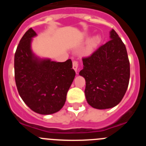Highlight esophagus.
Instances as JSON below:
<instances>
[{"label":"esophagus","instance_id":"obj_1","mask_svg":"<svg viewBox=\"0 0 146 146\" xmlns=\"http://www.w3.org/2000/svg\"><path fill=\"white\" fill-rule=\"evenodd\" d=\"M77 69H78V62L77 61H73V69L77 73Z\"/></svg>","mask_w":146,"mask_h":146}]
</instances>
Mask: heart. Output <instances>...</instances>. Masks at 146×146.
Listing matches in <instances>:
<instances>
[{
	"instance_id": "obj_1",
	"label": "heart",
	"mask_w": 146,
	"mask_h": 146,
	"mask_svg": "<svg viewBox=\"0 0 146 146\" xmlns=\"http://www.w3.org/2000/svg\"><path fill=\"white\" fill-rule=\"evenodd\" d=\"M101 42V36L99 35H96L91 39L89 40V42H88L87 46H86V49L84 50V54L86 55H91L93 52H94V50H96V47H98V45Z\"/></svg>"
}]
</instances>
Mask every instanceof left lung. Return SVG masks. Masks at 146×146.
Listing matches in <instances>:
<instances>
[{
  "instance_id": "obj_1",
  "label": "left lung",
  "mask_w": 146,
  "mask_h": 146,
  "mask_svg": "<svg viewBox=\"0 0 146 146\" xmlns=\"http://www.w3.org/2000/svg\"><path fill=\"white\" fill-rule=\"evenodd\" d=\"M110 38L91 56L82 59L83 69L79 73L86 80L87 102L99 110L119 104L129 81V61L125 44L113 29Z\"/></svg>"
}]
</instances>
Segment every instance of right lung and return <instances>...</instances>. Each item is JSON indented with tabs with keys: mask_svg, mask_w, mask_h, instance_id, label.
<instances>
[{
	"mask_svg": "<svg viewBox=\"0 0 146 146\" xmlns=\"http://www.w3.org/2000/svg\"><path fill=\"white\" fill-rule=\"evenodd\" d=\"M36 33L30 28L18 44L15 55V77L18 92L35 113L50 115L64 107L75 77L71 59L65 62L42 58L33 52Z\"/></svg>",
	"mask_w": 146,
	"mask_h": 146,
	"instance_id": "obj_1",
	"label": "right lung"
}]
</instances>
